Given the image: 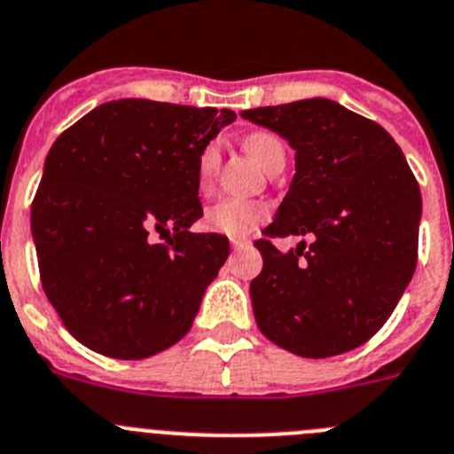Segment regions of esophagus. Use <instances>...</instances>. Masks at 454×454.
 Here are the masks:
<instances>
[{"instance_id": "34e87169", "label": "esophagus", "mask_w": 454, "mask_h": 454, "mask_svg": "<svg viewBox=\"0 0 454 454\" xmlns=\"http://www.w3.org/2000/svg\"><path fill=\"white\" fill-rule=\"evenodd\" d=\"M231 247H234V249L249 247V240L247 239H234V240H231Z\"/></svg>"}]
</instances>
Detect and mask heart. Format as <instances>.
I'll return each instance as SVG.
<instances>
[{
	"instance_id": "obj_1",
	"label": "heart",
	"mask_w": 454,
	"mask_h": 454,
	"mask_svg": "<svg viewBox=\"0 0 454 454\" xmlns=\"http://www.w3.org/2000/svg\"><path fill=\"white\" fill-rule=\"evenodd\" d=\"M245 148L265 170L270 168L274 160L278 155H286L284 141L278 139L277 135L265 130L249 132L245 137ZM220 161V144L218 141H209V144L202 148L198 157V184L200 189H207L211 184L215 176V168H218ZM268 218V209L263 205H256V202H249L243 198H223L218 200L215 205H211L207 209V227L223 236H230V239H245L252 231L259 227L263 220Z\"/></svg>"
}]
</instances>
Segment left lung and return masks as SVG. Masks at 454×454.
<instances>
[{
    "label": "left lung",
    "mask_w": 454,
    "mask_h": 454,
    "mask_svg": "<svg viewBox=\"0 0 454 454\" xmlns=\"http://www.w3.org/2000/svg\"><path fill=\"white\" fill-rule=\"evenodd\" d=\"M294 148V177L256 240L249 286L265 338L301 357H331L373 338L417 268L421 191L385 128L328 98L240 112ZM310 235L286 255L270 238Z\"/></svg>",
    "instance_id": "1"
}]
</instances>
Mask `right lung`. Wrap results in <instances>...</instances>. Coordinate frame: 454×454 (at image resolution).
<instances>
[{"mask_svg": "<svg viewBox=\"0 0 454 454\" xmlns=\"http://www.w3.org/2000/svg\"><path fill=\"white\" fill-rule=\"evenodd\" d=\"M231 110L121 98L87 112L49 151L31 207L43 288L91 351L144 360L189 333L230 256L202 215L198 157ZM160 234L164 244L152 236Z\"/></svg>", "mask_w": 454, "mask_h": 454, "instance_id": "obj_1", "label": "right lung"}]
</instances>
